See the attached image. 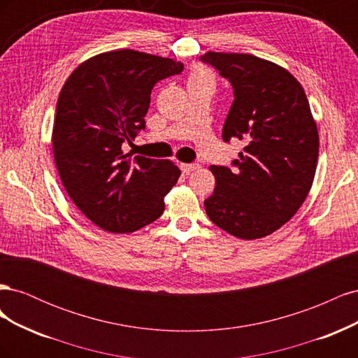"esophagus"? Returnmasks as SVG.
Listing matches in <instances>:
<instances>
[{"instance_id": "34e87169", "label": "esophagus", "mask_w": 358, "mask_h": 358, "mask_svg": "<svg viewBox=\"0 0 358 358\" xmlns=\"http://www.w3.org/2000/svg\"><path fill=\"white\" fill-rule=\"evenodd\" d=\"M200 169V164L199 162H189V164H180V170L183 171V173H191V171H196V170H199Z\"/></svg>"}]
</instances>
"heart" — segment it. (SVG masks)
<instances>
[{
	"mask_svg": "<svg viewBox=\"0 0 358 358\" xmlns=\"http://www.w3.org/2000/svg\"><path fill=\"white\" fill-rule=\"evenodd\" d=\"M191 79H212V74L206 69H196L191 74Z\"/></svg>",
	"mask_w": 358,
	"mask_h": 358,
	"instance_id": "obj_1",
	"label": "heart"
}]
</instances>
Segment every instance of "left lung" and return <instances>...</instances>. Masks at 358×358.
I'll use <instances>...</instances> for the list:
<instances>
[{"label":"left lung","mask_w":358,"mask_h":358,"mask_svg":"<svg viewBox=\"0 0 358 358\" xmlns=\"http://www.w3.org/2000/svg\"><path fill=\"white\" fill-rule=\"evenodd\" d=\"M200 59L234 91L224 142L245 140L234 170L210 166L216 179L204 200L209 220L239 239L272 234L306 200L318 161V129L297 79L249 53L208 52Z\"/></svg>","instance_id":"1"}]
</instances>
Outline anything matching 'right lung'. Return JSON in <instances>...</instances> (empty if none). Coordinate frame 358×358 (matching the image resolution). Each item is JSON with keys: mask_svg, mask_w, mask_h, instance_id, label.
<instances>
[{"mask_svg": "<svg viewBox=\"0 0 358 358\" xmlns=\"http://www.w3.org/2000/svg\"><path fill=\"white\" fill-rule=\"evenodd\" d=\"M183 64L131 49L100 53L64 83L52 145L62 185L100 229L131 233L164 212V196L180 170L169 159L122 152L145 129L157 82L180 74Z\"/></svg>", "mask_w": 358, "mask_h": 358, "instance_id": "1", "label": "right lung"}]
</instances>
